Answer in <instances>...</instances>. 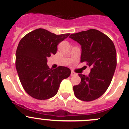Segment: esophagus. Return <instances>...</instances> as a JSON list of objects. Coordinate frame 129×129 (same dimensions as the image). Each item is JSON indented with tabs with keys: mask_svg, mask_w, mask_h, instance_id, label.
Masks as SVG:
<instances>
[{
	"mask_svg": "<svg viewBox=\"0 0 129 129\" xmlns=\"http://www.w3.org/2000/svg\"><path fill=\"white\" fill-rule=\"evenodd\" d=\"M76 74H75V73L74 72H72V71L71 72V74H70V76H76Z\"/></svg>",
	"mask_w": 129,
	"mask_h": 129,
	"instance_id": "obj_1",
	"label": "esophagus"
}]
</instances>
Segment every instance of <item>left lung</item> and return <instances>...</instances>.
Returning a JSON list of instances; mask_svg holds the SVG:
<instances>
[{
	"instance_id": "left-lung-1",
	"label": "left lung",
	"mask_w": 129,
	"mask_h": 129,
	"mask_svg": "<svg viewBox=\"0 0 129 129\" xmlns=\"http://www.w3.org/2000/svg\"><path fill=\"white\" fill-rule=\"evenodd\" d=\"M70 38L80 44L81 62H86L91 68L88 76L79 74L81 81L73 87L75 95L82 101L96 100L109 88L116 70L114 44L105 34L95 29L71 34Z\"/></svg>"
}]
</instances>
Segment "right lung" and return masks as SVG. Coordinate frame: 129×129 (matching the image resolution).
<instances>
[{
	"label": "right lung",
	"instance_id": "add662e5",
	"mask_svg": "<svg viewBox=\"0 0 129 129\" xmlns=\"http://www.w3.org/2000/svg\"><path fill=\"white\" fill-rule=\"evenodd\" d=\"M70 34H56L39 28L26 34L16 51L15 66L24 89L37 100L51 98L57 93L64 79L70 76V69L59 67L50 69L47 58L55 54L57 44Z\"/></svg>",
	"mask_w": 129,
	"mask_h": 129
}]
</instances>
